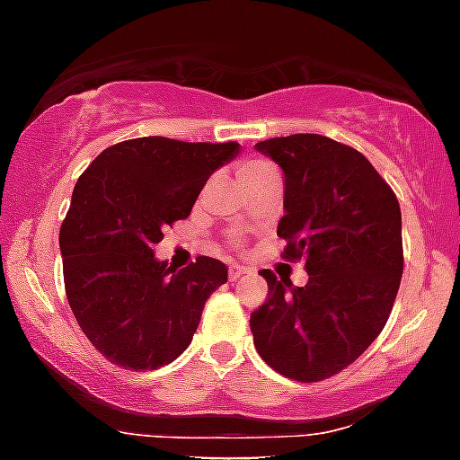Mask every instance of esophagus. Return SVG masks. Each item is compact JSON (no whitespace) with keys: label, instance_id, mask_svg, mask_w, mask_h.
Masks as SVG:
<instances>
[{"label":"esophagus","instance_id":"obj_1","mask_svg":"<svg viewBox=\"0 0 460 460\" xmlns=\"http://www.w3.org/2000/svg\"><path fill=\"white\" fill-rule=\"evenodd\" d=\"M248 273H252L248 266H241V264H231L229 266V280H241V278L248 276Z\"/></svg>","mask_w":460,"mask_h":460}]
</instances>
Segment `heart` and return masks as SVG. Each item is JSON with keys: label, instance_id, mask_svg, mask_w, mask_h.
<instances>
[{"label": "heart", "instance_id": "1", "mask_svg": "<svg viewBox=\"0 0 460 460\" xmlns=\"http://www.w3.org/2000/svg\"><path fill=\"white\" fill-rule=\"evenodd\" d=\"M266 164H260V161H250V164H243L241 165V172H252V171H260L264 168Z\"/></svg>", "mask_w": 460, "mask_h": 460}]
</instances>
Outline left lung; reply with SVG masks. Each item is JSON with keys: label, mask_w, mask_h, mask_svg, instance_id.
Here are the masks:
<instances>
[{"label": "left lung", "mask_w": 460, "mask_h": 460, "mask_svg": "<svg viewBox=\"0 0 460 460\" xmlns=\"http://www.w3.org/2000/svg\"><path fill=\"white\" fill-rule=\"evenodd\" d=\"M285 182L278 236L306 261L295 288L269 269V299L250 315L254 349L288 379L323 381L379 337L402 278V215L393 189L353 146L299 133L257 142Z\"/></svg>", "instance_id": "obj_1"}]
</instances>
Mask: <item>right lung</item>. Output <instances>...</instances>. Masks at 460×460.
Listing matches in <instances>:
<instances>
[{
    "mask_svg": "<svg viewBox=\"0 0 460 460\" xmlns=\"http://www.w3.org/2000/svg\"><path fill=\"white\" fill-rule=\"evenodd\" d=\"M238 152L236 142L137 137L105 149L76 180L60 226L65 292L81 332L119 367L145 372L180 358L208 296L226 283L219 260L177 271L154 245Z\"/></svg>",
    "mask_w": 460,
    "mask_h": 460,
    "instance_id": "add662e5",
    "label": "right lung"
}]
</instances>
